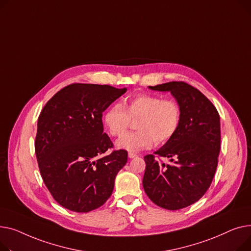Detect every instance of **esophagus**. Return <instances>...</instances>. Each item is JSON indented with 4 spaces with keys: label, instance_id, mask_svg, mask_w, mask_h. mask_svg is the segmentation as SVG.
Masks as SVG:
<instances>
[{
    "label": "esophagus",
    "instance_id": "esophagus-1",
    "mask_svg": "<svg viewBox=\"0 0 251 251\" xmlns=\"http://www.w3.org/2000/svg\"><path fill=\"white\" fill-rule=\"evenodd\" d=\"M138 155L137 154H135V153H131V152H129L128 153V157L130 158V159H132V158H136Z\"/></svg>",
    "mask_w": 251,
    "mask_h": 251
}]
</instances>
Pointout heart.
Here are the masks:
<instances>
[{"mask_svg": "<svg viewBox=\"0 0 251 251\" xmlns=\"http://www.w3.org/2000/svg\"><path fill=\"white\" fill-rule=\"evenodd\" d=\"M130 118L138 119V130L117 140L116 147L128 152H139L151 148L154 142L163 144L169 141L179 128L181 109L174 100L140 94L127 99L124 105L116 103L109 106L103 121L111 136L121 137Z\"/></svg>", "mask_w": 251, "mask_h": 251, "instance_id": "obj_1", "label": "heart"}]
</instances>
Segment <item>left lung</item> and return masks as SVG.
I'll use <instances>...</instances> for the list:
<instances>
[{"label":"left lung","mask_w":251,"mask_h":251,"mask_svg":"<svg viewBox=\"0 0 251 251\" xmlns=\"http://www.w3.org/2000/svg\"><path fill=\"white\" fill-rule=\"evenodd\" d=\"M149 89L170 92L181 109L176 134L154 152L169 158L159 163L154 155L144 157L145 193L159 207L180 210L198 201L208 190L218 165L221 145L220 116L213 103L184 82H169Z\"/></svg>","instance_id":"8db88e82"}]
</instances>
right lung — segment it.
Here are the masks:
<instances>
[{"instance_id":"obj_1","label":"right lung","mask_w":251,"mask_h":251,"mask_svg":"<svg viewBox=\"0 0 251 251\" xmlns=\"http://www.w3.org/2000/svg\"><path fill=\"white\" fill-rule=\"evenodd\" d=\"M126 92L108 85L72 84L41 110L35 154L43 182L62 207L88 213L111 196L127 152L102 156L113 147L103 132L102 113Z\"/></svg>"}]
</instances>
